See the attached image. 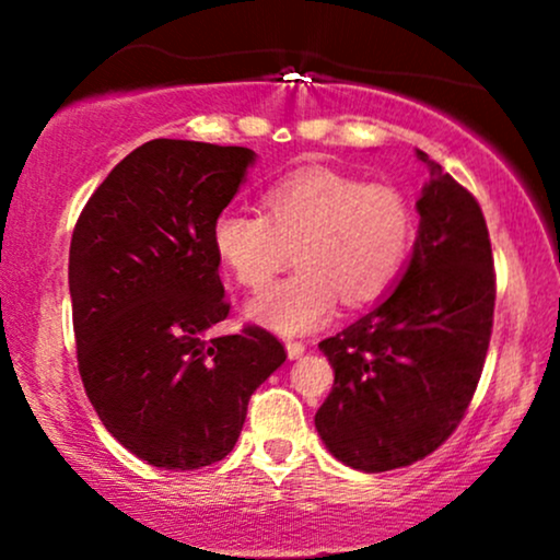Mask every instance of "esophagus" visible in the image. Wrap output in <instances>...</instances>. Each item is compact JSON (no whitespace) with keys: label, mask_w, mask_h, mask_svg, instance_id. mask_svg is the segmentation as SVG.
Returning <instances> with one entry per match:
<instances>
[{"label":"esophagus","mask_w":560,"mask_h":560,"mask_svg":"<svg viewBox=\"0 0 560 560\" xmlns=\"http://www.w3.org/2000/svg\"><path fill=\"white\" fill-rule=\"evenodd\" d=\"M302 352H305V345L302 342H287V355L292 358V361H298Z\"/></svg>","instance_id":"obj_1"}]
</instances>
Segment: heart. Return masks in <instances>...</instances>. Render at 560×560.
<instances>
[{"instance_id":"b5f03b06","label":"heart","mask_w":560,"mask_h":560,"mask_svg":"<svg viewBox=\"0 0 560 560\" xmlns=\"http://www.w3.org/2000/svg\"><path fill=\"white\" fill-rule=\"evenodd\" d=\"M260 205L262 215L223 210L213 249L247 289L266 287L294 249L298 271L247 305L249 318L281 334L326 324L337 300L358 307L382 298L413 244V205L389 182L302 168L268 186Z\"/></svg>"}]
</instances>
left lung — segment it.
Returning a JSON list of instances; mask_svg holds the SVG:
<instances>
[{
	"mask_svg": "<svg viewBox=\"0 0 560 560\" xmlns=\"http://www.w3.org/2000/svg\"><path fill=\"white\" fill-rule=\"evenodd\" d=\"M429 184L402 281L318 347L334 387L316 413L329 453L358 471H392L434 453L477 392L494 313L490 231L479 202L427 152Z\"/></svg>",
	"mask_w": 560,
	"mask_h": 560,
	"instance_id": "obj_1",
	"label": "left lung"
}]
</instances>
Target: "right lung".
Masks as SVG:
<instances>
[{
  "label": "right lung",
  "instance_id": "right-lung-1",
  "mask_svg": "<svg viewBox=\"0 0 560 560\" xmlns=\"http://www.w3.org/2000/svg\"><path fill=\"white\" fill-rule=\"evenodd\" d=\"M253 163L247 147L152 139L75 221L68 284L83 389L107 432L150 466L226 458L253 392L287 361L260 326L208 337L231 307L213 223Z\"/></svg>",
  "mask_w": 560,
  "mask_h": 560
}]
</instances>
